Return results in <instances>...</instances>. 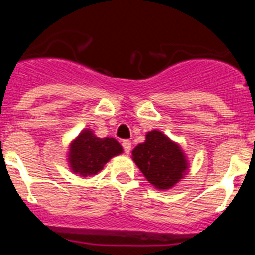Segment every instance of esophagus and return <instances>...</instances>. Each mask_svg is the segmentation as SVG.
Here are the masks:
<instances>
[{
    "label": "esophagus",
    "instance_id": "obj_1",
    "mask_svg": "<svg viewBox=\"0 0 255 255\" xmlns=\"http://www.w3.org/2000/svg\"><path fill=\"white\" fill-rule=\"evenodd\" d=\"M123 148H124V152H125L126 154H129V153L131 152V141L124 140L123 141Z\"/></svg>",
    "mask_w": 255,
    "mask_h": 255
}]
</instances>
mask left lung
Listing matches in <instances>:
<instances>
[{
  "label": "left lung",
  "instance_id": "1",
  "mask_svg": "<svg viewBox=\"0 0 255 255\" xmlns=\"http://www.w3.org/2000/svg\"><path fill=\"white\" fill-rule=\"evenodd\" d=\"M132 159L145 179L157 189L172 188L188 170L185 155L176 143L153 130L132 150Z\"/></svg>",
  "mask_w": 255,
  "mask_h": 255
}]
</instances>
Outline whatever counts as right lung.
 <instances>
[{"instance_id": "obj_1", "label": "right lung", "mask_w": 255, "mask_h": 255, "mask_svg": "<svg viewBox=\"0 0 255 255\" xmlns=\"http://www.w3.org/2000/svg\"><path fill=\"white\" fill-rule=\"evenodd\" d=\"M120 153L123 147L115 139H100L89 130H84L70 145V167L83 177L93 176Z\"/></svg>"}]
</instances>
